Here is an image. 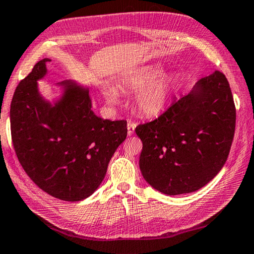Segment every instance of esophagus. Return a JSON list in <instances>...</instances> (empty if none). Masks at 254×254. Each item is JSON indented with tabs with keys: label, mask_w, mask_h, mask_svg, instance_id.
<instances>
[{
	"label": "esophagus",
	"mask_w": 254,
	"mask_h": 254,
	"mask_svg": "<svg viewBox=\"0 0 254 254\" xmlns=\"http://www.w3.org/2000/svg\"><path fill=\"white\" fill-rule=\"evenodd\" d=\"M135 128H136V124H135V123L128 122V123H127V135H128V136H131L132 134H134Z\"/></svg>",
	"instance_id": "esophagus-1"
}]
</instances>
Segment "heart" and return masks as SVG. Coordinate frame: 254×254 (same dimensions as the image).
Segmentation results:
<instances>
[{"instance_id": "1", "label": "heart", "mask_w": 254, "mask_h": 254, "mask_svg": "<svg viewBox=\"0 0 254 254\" xmlns=\"http://www.w3.org/2000/svg\"><path fill=\"white\" fill-rule=\"evenodd\" d=\"M164 74L162 65H148L124 75L122 87L128 91L137 92L135 107L145 117H157L167 109L175 91L176 78ZM102 93L109 105H117L119 93L110 84L102 86Z\"/></svg>"}]
</instances>
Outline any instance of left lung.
I'll list each match as a JSON object with an SVG mask.
<instances>
[{"label":"left lung","mask_w":254,"mask_h":254,"mask_svg":"<svg viewBox=\"0 0 254 254\" xmlns=\"http://www.w3.org/2000/svg\"><path fill=\"white\" fill-rule=\"evenodd\" d=\"M234 130L230 84L223 73L215 71L199 79L189 95L157 119L136 127L143 141L141 174L163 194L195 192L222 170Z\"/></svg>","instance_id":"8db88e82"}]
</instances>
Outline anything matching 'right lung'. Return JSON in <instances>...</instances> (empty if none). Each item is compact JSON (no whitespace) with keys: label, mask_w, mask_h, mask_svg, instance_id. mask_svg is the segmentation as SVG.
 <instances>
[{"label":"right lung","mask_w":254,"mask_h":254,"mask_svg":"<svg viewBox=\"0 0 254 254\" xmlns=\"http://www.w3.org/2000/svg\"><path fill=\"white\" fill-rule=\"evenodd\" d=\"M44 58L16 87L11 102V135L17 159L44 192L64 201L90 196L127 137L126 120L102 119L91 109L89 88L58 82L60 96L46 99L38 81L48 74Z\"/></svg>","instance_id":"1"}]
</instances>
